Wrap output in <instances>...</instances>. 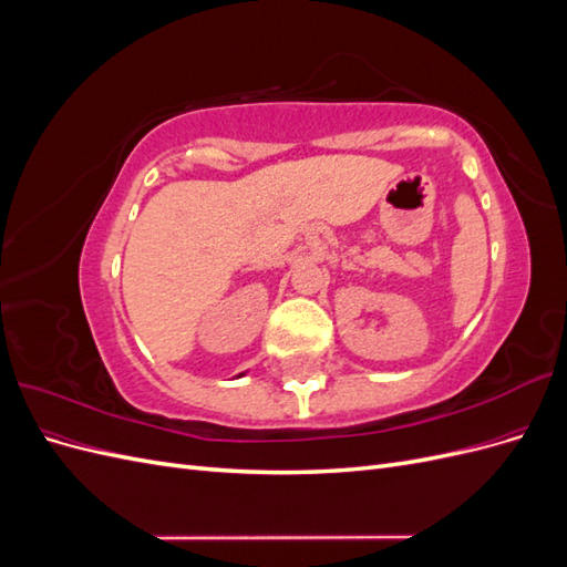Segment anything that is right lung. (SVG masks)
Instances as JSON below:
<instances>
[{
	"instance_id": "obj_1",
	"label": "right lung",
	"mask_w": 567,
	"mask_h": 567,
	"mask_svg": "<svg viewBox=\"0 0 567 567\" xmlns=\"http://www.w3.org/2000/svg\"><path fill=\"white\" fill-rule=\"evenodd\" d=\"M238 375H244V373H238Z\"/></svg>"
}]
</instances>
